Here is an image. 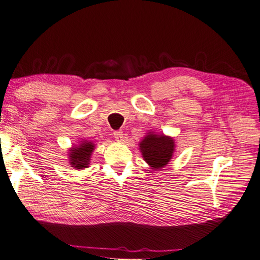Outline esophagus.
I'll return each mask as SVG.
<instances>
[{"label":"esophagus","instance_id":"esophagus-1","mask_svg":"<svg viewBox=\"0 0 260 260\" xmlns=\"http://www.w3.org/2000/svg\"><path fill=\"white\" fill-rule=\"evenodd\" d=\"M114 138L117 142H123L124 141V134L122 131H116L114 132Z\"/></svg>","mask_w":260,"mask_h":260}]
</instances>
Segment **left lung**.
I'll return each instance as SVG.
<instances>
[{
    "instance_id": "obj_1",
    "label": "left lung",
    "mask_w": 260,
    "mask_h": 260,
    "mask_svg": "<svg viewBox=\"0 0 260 260\" xmlns=\"http://www.w3.org/2000/svg\"><path fill=\"white\" fill-rule=\"evenodd\" d=\"M144 160L152 170H161L175 154V139L165 134L149 131L138 144Z\"/></svg>"
}]
</instances>
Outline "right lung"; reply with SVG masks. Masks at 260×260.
<instances>
[{"mask_svg":"<svg viewBox=\"0 0 260 260\" xmlns=\"http://www.w3.org/2000/svg\"><path fill=\"white\" fill-rule=\"evenodd\" d=\"M94 148L95 144H93L91 141H80L78 145L72 146L68 154L70 167L76 170L88 168Z\"/></svg>","mask_w":260,"mask_h":260,"instance_id":"add662e5","label":"right lung"}]
</instances>
